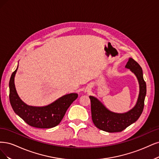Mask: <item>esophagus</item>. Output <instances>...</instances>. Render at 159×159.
<instances>
[{"label": "esophagus", "instance_id": "esophagus-1", "mask_svg": "<svg viewBox=\"0 0 159 159\" xmlns=\"http://www.w3.org/2000/svg\"><path fill=\"white\" fill-rule=\"evenodd\" d=\"M90 90H91V87L90 86H87L84 90V92H85V93H89Z\"/></svg>", "mask_w": 159, "mask_h": 159}]
</instances>
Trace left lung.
<instances>
[{"instance_id":"1","label":"left lung","mask_w":159,"mask_h":159,"mask_svg":"<svg viewBox=\"0 0 159 159\" xmlns=\"http://www.w3.org/2000/svg\"><path fill=\"white\" fill-rule=\"evenodd\" d=\"M125 67L129 69L137 79L139 84V93L134 107L125 113H116L108 110L93 96H90L92 120L95 126L106 132H120L135 123L141 115L147 93L146 83L143 79L141 66L132 58H129Z\"/></svg>"}]
</instances>
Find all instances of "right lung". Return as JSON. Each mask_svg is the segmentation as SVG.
I'll use <instances>...</instances> for the list:
<instances>
[{
    "mask_svg": "<svg viewBox=\"0 0 159 159\" xmlns=\"http://www.w3.org/2000/svg\"><path fill=\"white\" fill-rule=\"evenodd\" d=\"M18 68V65L9 82V98L14 111L29 125L34 127L47 129L59 125L69 107L77 98L78 94H65L44 106L28 105L20 98L15 87L14 77Z\"/></svg>",
    "mask_w": 159,
    "mask_h": 159,
    "instance_id": "add662e5",
    "label": "right lung"
}]
</instances>
